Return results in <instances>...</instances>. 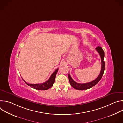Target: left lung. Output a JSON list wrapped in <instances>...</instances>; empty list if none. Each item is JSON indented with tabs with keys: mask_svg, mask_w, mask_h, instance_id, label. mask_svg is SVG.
I'll return each instance as SVG.
<instances>
[{
	"mask_svg": "<svg viewBox=\"0 0 123 123\" xmlns=\"http://www.w3.org/2000/svg\"><path fill=\"white\" fill-rule=\"evenodd\" d=\"M96 50L98 52L100 55V56L101 57V62H102V66H101V72L98 75V76L93 81L89 82V83H84V84H81V83H78L74 81L71 76V75H69V74L68 73V79L70 83V84L76 90H87L91 88V87H93L96 84H97L99 81L101 80V79L102 77V76L104 74V72L105 70V61H104V51L102 48L98 46L96 48Z\"/></svg>",
	"mask_w": 123,
	"mask_h": 123,
	"instance_id": "obj_1",
	"label": "left lung"
}]
</instances>
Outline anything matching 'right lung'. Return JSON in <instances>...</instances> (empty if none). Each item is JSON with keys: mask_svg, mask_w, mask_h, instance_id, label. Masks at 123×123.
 I'll return each mask as SVG.
<instances>
[{"mask_svg": "<svg viewBox=\"0 0 123 123\" xmlns=\"http://www.w3.org/2000/svg\"><path fill=\"white\" fill-rule=\"evenodd\" d=\"M58 71V68L56 69L55 71L52 74L49 78L45 82L41 83V84H29L25 82L24 80L23 81L25 82V83L28 85L29 86L32 87V88L36 89V90H47L49 89L51 87L55 82L56 75L57 74V73Z\"/></svg>", "mask_w": 123, "mask_h": 123, "instance_id": "right-lung-1", "label": "right lung"}]
</instances>
